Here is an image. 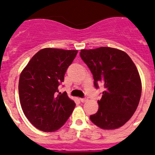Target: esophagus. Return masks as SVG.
<instances>
[{
	"label": "esophagus",
	"mask_w": 155,
	"mask_h": 155,
	"mask_svg": "<svg viewBox=\"0 0 155 155\" xmlns=\"http://www.w3.org/2000/svg\"><path fill=\"white\" fill-rule=\"evenodd\" d=\"M80 101L82 102V103H84V102L87 101H88V99H87V97H85V98H80Z\"/></svg>",
	"instance_id": "esophagus-1"
}]
</instances>
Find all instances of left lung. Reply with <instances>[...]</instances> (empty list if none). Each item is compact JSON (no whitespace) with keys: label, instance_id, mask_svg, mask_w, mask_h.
Wrapping results in <instances>:
<instances>
[{"label":"left lung","instance_id":"8db88e82","mask_svg":"<svg viewBox=\"0 0 155 155\" xmlns=\"http://www.w3.org/2000/svg\"><path fill=\"white\" fill-rule=\"evenodd\" d=\"M80 55L93 74L95 87L100 83L104 86L98 110L91 120L104 130L120 127L132 117L141 95L135 64L125 52L109 47L81 50Z\"/></svg>","mask_w":155,"mask_h":155}]
</instances>
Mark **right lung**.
<instances>
[{
    "mask_svg": "<svg viewBox=\"0 0 155 155\" xmlns=\"http://www.w3.org/2000/svg\"><path fill=\"white\" fill-rule=\"evenodd\" d=\"M77 54V50L44 48L21 71L18 91L23 112L42 131L61 128L74 108V101L66 92L58 93V86Z\"/></svg>",
    "mask_w": 155,
    "mask_h": 155,
    "instance_id": "obj_1",
    "label": "right lung"
}]
</instances>
